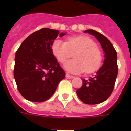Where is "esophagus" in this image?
I'll use <instances>...</instances> for the list:
<instances>
[{
    "instance_id": "1",
    "label": "esophagus",
    "mask_w": 131,
    "mask_h": 131,
    "mask_svg": "<svg viewBox=\"0 0 131 131\" xmlns=\"http://www.w3.org/2000/svg\"><path fill=\"white\" fill-rule=\"evenodd\" d=\"M66 78H67V79H74V76H71L70 74H66Z\"/></svg>"
}]
</instances>
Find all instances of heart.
I'll use <instances>...</instances> for the list:
<instances>
[{
  "instance_id": "heart-1",
  "label": "heart",
  "mask_w": 131,
  "mask_h": 131,
  "mask_svg": "<svg viewBox=\"0 0 131 131\" xmlns=\"http://www.w3.org/2000/svg\"><path fill=\"white\" fill-rule=\"evenodd\" d=\"M52 52L58 62H65L74 52V59L64 64L66 70L73 74H80L85 71L92 73L100 67L102 53L96 43L91 38L84 36L69 37L67 42L56 39L51 46Z\"/></svg>"
}]
</instances>
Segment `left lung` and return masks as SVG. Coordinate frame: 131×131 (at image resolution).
I'll use <instances>...</instances> for the list:
<instances>
[{
	"label": "left lung",
	"instance_id": "8db88e82",
	"mask_svg": "<svg viewBox=\"0 0 131 131\" xmlns=\"http://www.w3.org/2000/svg\"><path fill=\"white\" fill-rule=\"evenodd\" d=\"M96 38L104 52L103 65L93 77L83 79V85L77 91L79 99L88 104H97L105 101L112 94L118 74L117 53L110 40L96 31L85 30Z\"/></svg>",
	"mask_w": 131,
	"mask_h": 131
}]
</instances>
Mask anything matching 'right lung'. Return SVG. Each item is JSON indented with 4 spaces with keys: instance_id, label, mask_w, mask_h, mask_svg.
<instances>
[{
    "instance_id": "obj_1",
    "label": "right lung",
    "mask_w": 131,
    "mask_h": 131,
    "mask_svg": "<svg viewBox=\"0 0 131 131\" xmlns=\"http://www.w3.org/2000/svg\"><path fill=\"white\" fill-rule=\"evenodd\" d=\"M66 33L43 28L29 35L16 52L14 77L24 98L41 102L50 98L65 72L52 52L51 46L58 35Z\"/></svg>"
}]
</instances>
